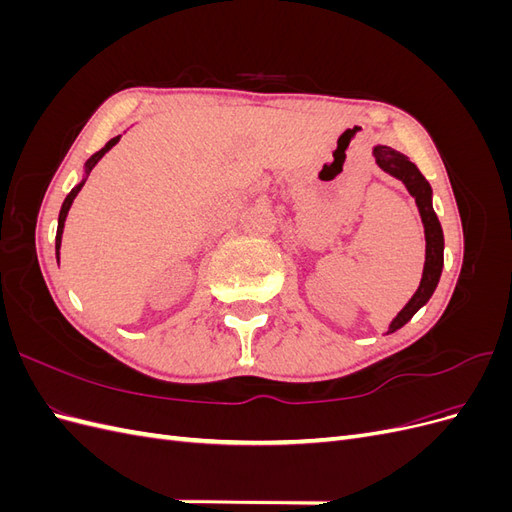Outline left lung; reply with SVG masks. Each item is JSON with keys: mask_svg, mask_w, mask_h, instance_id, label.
Listing matches in <instances>:
<instances>
[{"mask_svg": "<svg viewBox=\"0 0 512 512\" xmlns=\"http://www.w3.org/2000/svg\"><path fill=\"white\" fill-rule=\"evenodd\" d=\"M371 156H374L376 164L384 170V173H389L391 177L399 179L406 185L408 194L414 198L418 215H421V222L425 228V267H423L421 284H418L416 292L412 294V299L404 305V309H401V312L391 320L389 331H386L391 335L404 327V324H408L418 309L427 305L431 294L436 292L440 275H442V267H444V232H442L436 211H433L431 185L421 175V170L416 168V164L410 162L404 153H399L386 145H376L374 149H371Z\"/></svg>", "mask_w": 512, "mask_h": 512, "instance_id": "obj_1", "label": "left lung"}]
</instances>
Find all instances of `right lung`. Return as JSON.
<instances>
[{
    "mask_svg": "<svg viewBox=\"0 0 512 512\" xmlns=\"http://www.w3.org/2000/svg\"><path fill=\"white\" fill-rule=\"evenodd\" d=\"M119 138H121V134L119 136H115V138H111V141H108L100 151H96L94 156H91L87 162H85V166H83V179L74 185L72 188V192L66 196V200H64V205H61V211H59V220H57V237H55V256H57V262H59V250H61V235H64V226H66V218H68V211H70V207H72V203H74V198H76V194L81 192V188L85 185V181H87V177H89V173L91 170H94V166L104 158V153H108L111 151L117 143H119Z\"/></svg>",
    "mask_w": 512,
    "mask_h": 512,
    "instance_id": "obj_1",
    "label": "right lung"
}]
</instances>
